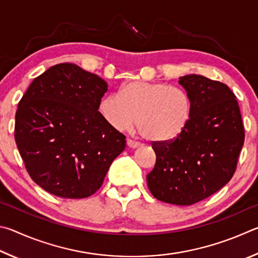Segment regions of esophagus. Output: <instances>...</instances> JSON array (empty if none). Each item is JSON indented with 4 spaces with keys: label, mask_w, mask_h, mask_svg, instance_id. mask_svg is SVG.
<instances>
[{
    "label": "esophagus",
    "mask_w": 258,
    "mask_h": 258,
    "mask_svg": "<svg viewBox=\"0 0 258 258\" xmlns=\"http://www.w3.org/2000/svg\"><path fill=\"white\" fill-rule=\"evenodd\" d=\"M126 145H128V147L130 148H137L139 146V143L134 142L132 139H128V141H126Z\"/></svg>",
    "instance_id": "obj_1"
}]
</instances>
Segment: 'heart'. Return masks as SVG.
Masks as SVG:
<instances>
[{"instance_id": "heart-1", "label": "heart", "mask_w": 258, "mask_h": 258, "mask_svg": "<svg viewBox=\"0 0 258 258\" xmlns=\"http://www.w3.org/2000/svg\"><path fill=\"white\" fill-rule=\"evenodd\" d=\"M102 115L113 128L128 130L136 123L151 143H170L187 128L192 112L189 95L165 83L132 81L119 95H107L99 104Z\"/></svg>"}]
</instances>
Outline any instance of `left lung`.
Instances as JSON below:
<instances>
[{"label": "left lung", "mask_w": 258, "mask_h": 258, "mask_svg": "<svg viewBox=\"0 0 258 258\" xmlns=\"http://www.w3.org/2000/svg\"><path fill=\"white\" fill-rule=\"evenodd\" d=\"M179 79L191 99L190 120L173 142L153 143L156 162L146 179L156 200L188 206L230 181L245 129L236 95L227 85L200 75Z\"/></svg>", "instance_id": "8db88e82"}]
</instances>
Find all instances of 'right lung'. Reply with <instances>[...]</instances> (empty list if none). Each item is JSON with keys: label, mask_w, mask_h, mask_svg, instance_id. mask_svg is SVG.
Listing matches in <instances>:
<instances>
[{"label": "right lung", "mask_w": 258, "mask_h": 258, "mask_svg": "<svg viewBox=\"0 0 258 258\" xmlns=\"http://www.w3.org/2000/svg\"><path fill=\"white\" fill-rule=\"evenodd\" d=\"M105 80L72 63L33 80L18 104L15 139L30 178L62 198H86L101 188L124 135L98 112Z\"/></svg>", "instance_id": "1"}]
</instances>
